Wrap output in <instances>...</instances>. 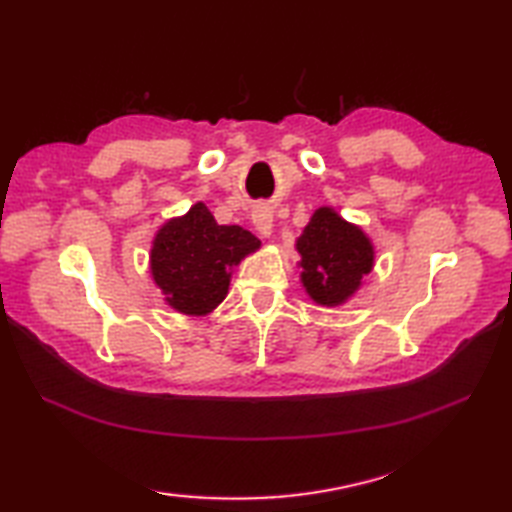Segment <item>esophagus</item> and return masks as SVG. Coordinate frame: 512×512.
<instances>
[{
    "label": "esophagus",
    "mask_w": 512,
    "mask_h": 512,
    "mask_svg": "<svg viewBox=\"0 0 512 512\" xmlns=\"http://www.w3.org/2000/svg\"><path fill=\"white\" fill-rule=\"evenodd\" d=\"M253 224L257 228V233L262 237H270L273 233V211L266 204H257L253 209Z\"/></svg>",
    "instance_id": "esophagus-1"
}]
</instances>
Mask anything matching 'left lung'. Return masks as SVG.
Masks as SVG:
<instances>
[{"instance_id":"left-lung-1","label":"left lung","mask_w":512,"mask_h":512,"mask_svg":"<svg viewBox=\"0 0 512 512\" xmlns=\"http://www.w3.org/2000/svg\"><path fill=\"white\" fill-rule=\"evenodd\" d=\"M297 253L301 255V284L319 306H341L374 268L369 237L330 206L314 211L297 239Z\"/></svg>"}]
</instances>
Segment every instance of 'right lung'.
<instances>
[{"mask_svg":"<svg viewBox=\"0 0 512 512\" xmlns=\"http://www.w3.org/2000/svg\"><path fill=\"white\" fill-rule=\"evenodd\" d=\"M259 248L242 226H222L202 202L160 226L151 246V277L173 310L204 317L224 301L235 266Z\"/></svg>","mask_w":512,"mask_h":512,"instance_id":"obj_1","label":"right lung"}]
</instances>
